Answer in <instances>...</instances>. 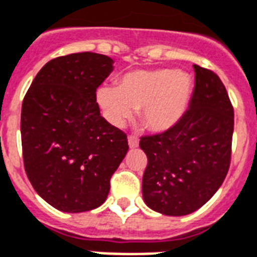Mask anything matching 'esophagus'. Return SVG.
<instances>
[{
  "label": "esophagus",
  "instance_id": "34e87169",
  "mask_svg": "<svg viewBox=\"0 0 257 257\" xmlns=\"http://www.w3.org/2000/svg\"><path fill=\"white\" fill-rule=\"evenodd\" d=\"M127 140H128V146H130V149H136L137 146H138V144H140V140L134 136H130Z\"/></svg>",
  "mask_w": 257,
  "mask_h": 257
}]
</instances>
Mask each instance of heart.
<instances>
[{
    "label": "heart",
    "instance_id": "heart-1",
    "mask_svg": "<svg viewBox=\"0 0 257 257\" xmlns=\"http://www.w3.org/2000/svg\"><path fill=\"white\" fill-rule=\"evenodd\" d=\"M194 92L192 77L183 70H134L121 77L119 85H103L96 99L104 116L121 127L140 111L146 128L165 133L186 115Z\"/></svg>",
    "mask_w": 257,
    "mask_h": 257
}]
</instances>
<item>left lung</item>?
Here are the masks:
<instances>
[{
	"mask_svg": "<svg viewBox=\"0 0 257 257\" xmlns=\"http://www.w3.org/2000/svg\"><path fill=\"white\" fill-rule=\"evenodd\" d=\"M190 108L176 126L142 137L148 157L142 195L150 209L181 217L200 209L218 191L230 165L234 113L219 77L194 65Z\"/></svg>",
	"mask_w": 257,
	"mask_h": 257,
	"instance_id": "1",
	"label": "left lung"
}]
</instances>
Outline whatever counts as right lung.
I'll return each instance as SVG.
<instances>
[{
  "label": "right lung",
  "mask_w": 257,
  "mask_h": 257,
  "mask_svg": "<svg viewBox=\"0 0 257 257\" xmlns=\"http://www.w3.org/2000/svg\"><path fill=\"white\" fill-rule=\"evenodd\" d=\"M113 59L96 53L55 58L36 74L21 107V145L35 191L59 211L99 207L128 150L126 134L100 115L96 89Z\"/></svg>",
  "instance_id": "1"
}]
</instances>
